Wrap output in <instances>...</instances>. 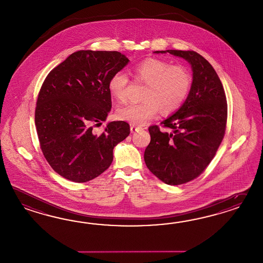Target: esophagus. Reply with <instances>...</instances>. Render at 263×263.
<instances>
[{"label": "esophagus", "mask_w": 263, "mask_h": 263, "mask_svg": "<svg viewBox=\"0 0 263 263\" xmlns=\"http://www.w3.org/2000/svg\"><path fill=\"white\" fill-rule=\"evenodd\" d=\"M143 128L141 127H136L135 125H133V126H130V133H138V132H140L142 130Z\"/></svg>", "instance_id": "1"}]
</instances>
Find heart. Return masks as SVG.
<instances>
[{
	"label": "heart",
	"instance_id": "heart-1",
	"mask_svg": "<svg viewBox=\"0 0 263 263\" xmlns=\"http://www.w3.org/2000/svg\"><path fill=\"white\" fill-rule=\"evenodd\" d=\"M135 78L147 85L142 95L144 101L118 108L116 116L122 121L138 126L148 123L159 111L170 115L177 110L186 100L193 82L188 68L157 58L139 63L135 68ZM128 83V75L117 71L108 80V91L117 101L125 102Z\"/></svg>",
	"mask_w": 263,
	"mask_h": 263
}]
</instances>
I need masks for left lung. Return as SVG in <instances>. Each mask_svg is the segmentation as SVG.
Instances as JSON below:
<instances>
[{"instance_id":"left-lung-1","label":"left lung","mask_w":263,"mask_h":263,"mask_svg":"<svg viewBox=\"0 0 263 263\" xmlns=\"http://www.w3.org/2000/svg\"><path fill=\"white\" fill-rule=\"evenodd\" d=\"M188 62L193 83L186 101L166 120L163 127L151 126V142L144 160L148 170L168 185H181L201 175L222 142L227 122V101L216 70L193 50H161Z\"/></svg>"}]
</instances>
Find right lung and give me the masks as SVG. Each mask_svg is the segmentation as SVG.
<instances>
[{"instance_id": "1", "label": "right lung", "mask_w": 263, "mask_h": 263, "mask_svg": "<svg viewBox=\"0 0 263 263\" xmlns=\"http://www.w3.org/2000/svg\"><path fill=\"white\" fill-rule=\"evenodd\" d=\"M128 61L118 51L79 50L43 83L35 109L37 135L48 164L66 179L82 183L99 176L114 160V148L129 135L124 121L93 133L111 108L108 80Z\"/></svg>"}]
</instances>
